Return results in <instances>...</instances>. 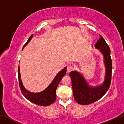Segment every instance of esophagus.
<instances>
[{"label":"esophagus","instance_id":"obj_1","mask_svg":"<svg viewBox=\"0 0 124 124\" xmlns=\"http://www.w3.org/2000/svg\"><path fill=\"white\" fill-rule=\"evenodd\" d=\"M73 70V67L72 66L70 65V66H68V67H67V71L68 73H70V72H72Z\"/></svg>","mask_w":124,"mask_h":124}]
</instances>
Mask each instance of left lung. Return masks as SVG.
<instances>
[{"label": "left lung", "instance_id": "left-lung-1", "mask_svg": "<svg viewBox=\"0 0 124 124\" xmlns=\"http://www.w3.org/2000/svg\"><path fill=\"white\" fill-rule=\"evenodd\" d=\"M100 37L95 46L99 49L104 56L106 68V78L102 85L92 87L88 85L82 75L76 71L71 72L70 75L72 79L73 95L75 101L79 104L87 105L97 101L105 95L110 87L112 70L110 50L105 40L101 35Z\"/></svg>", "mask_w": 124, "mask_h": 124}]
</instances>
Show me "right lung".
Here are the masks:
<instances>
[{
  "instance_id": "obj_1",
  "label": "right lung",
  "mask_w": 124,
  "mask_h": 124,
  "mask_svg": "<svg viewBox=\"0 0 124 124\" xmlns=\"http://www.w3.org/2000/svg\"><path fill=\"white\" fill-rule=\"evenodd\" d=\"M33 36V34H32L31 36L29 37L28 41H27V43L25 44L23 47V49L25 46L27 45V44L29 43V41L32 39ZM66 70L67 67H65L61 71H60L55 77V78H54V79L52 81V83L50 84V85L45 90H44L43 91L39 92V93H33V92H31L28 91V90H27L24 87L23 85L21 79L20 67L18 66V82H19L20 88L22 93L27 100H29L31 102L33 103L42 106H49V105L53 103L56 101V90L57 89L58 84L60 83L62 78L66 75Z\"/></svg>"
}]
</instances>
